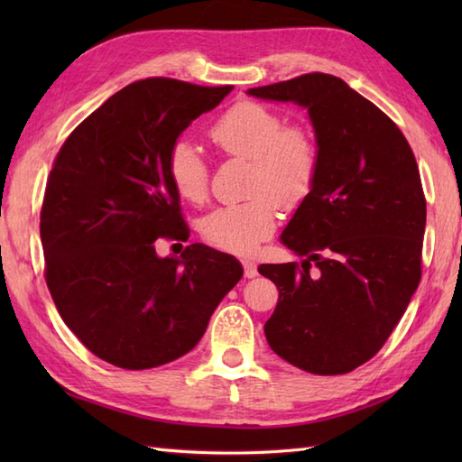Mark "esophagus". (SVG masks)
Segmentation results:
<instances>
[{
  "label": "esophagus",
  "mask_w": 462,
  "mask_h": 462,
  "mask_svg": "<svg viewBox=\"0 0 462 462\" xmlns=\"http://www.w3.org/2000/svg\"><path fill=\"white\" fill-rule=\"evenodd\" d=\"M242 263H244V276H246L248 280L258 276V268H256V263H254L252 260H244Z\"/></svg>",
  "instance_id": "1"
}]
</instances>
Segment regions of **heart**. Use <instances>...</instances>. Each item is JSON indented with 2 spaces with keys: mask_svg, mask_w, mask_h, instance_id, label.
I'll use <instances>...</instances> for the list:
<instances>
[{
  "mask_svg": "<svg viewBox=\"0 0 462 462\" xmlns=\"http://www.w3.org/2000/svg\"><path fill=\"white\" fill-rule=\"evenodd\" d=\"M210 139L222 152L250 162L246 192L254 196L206 214L200 234L216 248L250 254L273 230L276 202L291 208L310 194L319 166L316 139L301 125L283 126L276 111L254 101L232 105L212 125ZM169 180L186 202L206 199L208 166L192 143L172 144Z\"/></svg>",
  "mask_w": 462,
  "mask_h": 462,
  "instance_id": "obj_1",
  "label": "heart"
}]
</instances>
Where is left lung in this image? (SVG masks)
Here are the masks:
<instances>
[{"instance_id":"obj_1","label":"left lung","mask_w":462,"mask_h":462,"mask_svg":"<svg viewBox=\"0 0 462 462\" xmlns=\"http://www.w3.org/2000/svg\"><path fill=\"white\" fill-rule=\"evenodd\" d=\"M246 93L303 106L319 154L316 182L280 236L301 268H258L280 290L263 333L291 365L349 373L383 347L419 286L427 204L413 151L339 77L308 73Z\"/></svg>"}]
</instances>
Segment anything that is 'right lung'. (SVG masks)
I'll use <instances>...</instances> for the list:
<instances>
[{
  "label": "right lung",
  "mask_w": 462,
  "mask_h": 462,
  "mask_svg": "<svg viewBox=\"0 0 462 462\" xmlns=\"http://www.w3.org/2000/svg\"><path fill=\"white\" fill-rule=\"evenodd\" d=\"M232 91L164 77L109 97L69 134L42 208L47 288L59 316L97 357L151 369L189 353L242 278L230 254L190 244L180 258L156 238L189 240L169 154Z\"/></svg>",
  "instance_id": "obj_1"
}]
</instances>
